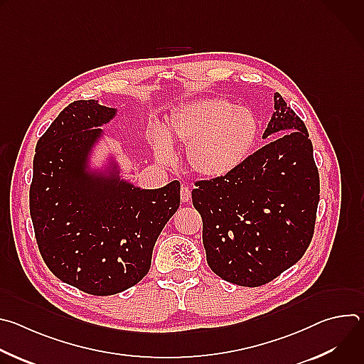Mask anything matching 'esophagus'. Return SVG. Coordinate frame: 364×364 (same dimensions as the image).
Wrapping results in <instances>:
<instances>
[{
  "label": "esophagus",
  "mask_w": 364,
  "mask_h": 364,
  "mask_svg": "<svg viewBox=\"0 0 364 364\" xmlns=\"http://www.w3.org/2000/svg\"><path fill=\"white\" fill-rule=\"evenodd\" d=\"M180 196H181V201H183V203H187V201H190V198H191V190L184 186V187H181Z\"/></svg>",
  "instance_id": "1"
}]
</instances>
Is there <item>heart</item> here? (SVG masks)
<instances>
[{
  "instance_id": "b5f03b06",
  "label": "heart",
  "mask_w": 364,
  "mask_h": 364,
  "mask_svg": "<svg viewBox=\"0 0 364 364\" xmlns=\"http://www.w3.org/2000/svg\"><path fill=\"white\" fill-rule=\"evenodd\" d=\"M259 135L256 115L222 97L188 102L171 112L164 132L155 129L151 142L163 161L173 159L171 144H187L190 170L204 178H222L249 157Z\"/></svg>"
}]
</instances>
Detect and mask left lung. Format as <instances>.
<instances>
[{"label":"left lung","instance_id":"8db88e82","mask_svg":"<svg viewBox=\"0 0 364 364\" xmlns=\"http://www.w3.org/2000/svg\"><path fill=\"white\" fill-rule=\"evenodd\" d=\"M262 138L233 173L196 183L207 264L222 279L261 287L296 264L314 235L320 176L308 131L279 93Z\"/></svg>","mask_w":364,"mask_h":364}]
</instances>
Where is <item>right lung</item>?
<instances>
[{
	"label": "right lung",
	"mask_w": 364,
	"mask_h": 364,
	"mask_svg": "<svg viewBox=\"0 0 364 364\" xmlns=\"http://www.w3.org/2000/svg\"><path fill=\"white\" fill-rule=\"evenodd\" d=\"M117 109L75 100L37 141L30 215L43 261L60 281L92 295H114L149 271L155 242L180 207L177 180L155 190L121 178L117 161L90 170Z\"/></svg>",
	"instance_id": "right-lung-1"
}]
</instances>
